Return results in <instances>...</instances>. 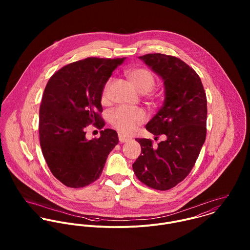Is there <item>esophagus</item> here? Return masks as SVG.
<instances>
[{
    "label": "esophagus",
    "instance_id": "34e87169",
    "mask_svg": "<svg viewBox=\"0 0 250 250\" xmlns=\"http://www.w3.org/2000/svg\"><path fill=\"white\" fill-rule=\"evenodd\" d=\"M119 142L121 143H127L129 140H130V138L129 137H126V136H124V135H119Z\"/></svg>",
    "mask_w": 250,
    "mask_h": 250
}]
</instances>
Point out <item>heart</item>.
<instances>
[{
    "mask_svg": "<svg viewBox=\"0 0 250 250\" xmlns=\"http://www.w3.org/2000/svg\"><path fill=\"white\" fill-rule=\"evenodd\" d=\"M126 76L135 86V88L142 94L148 93L155 85V77L152 72L146 68H132L126 71ZM112 81L108 80L102 91V101L104 103L108 100V93ZM146 118L145 112L141 108H130L120 107L112 111L108 115L109 123L120 133L129 134L133 132L139 125L144 122Z\"/></svg>",
    "mask_w": 250,
    "mask_h": 250,
    "instance_id": "heart-1",
    "label": "heart"
}]
</instances>
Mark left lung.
Instances as JSON below:
<instances>
[{
  "instance_id": "left-lung-1",
  "label": "left lung",
  "mask_w": 250,
  "mask_h": 250,
  "mask_svg": "<svg viewBox=\"0 0 250 250\" xmlns=\"http://www.w3.org/2000/svg\"><path fill=\"white\" fill-rule=\"evenodd\" d=\"M164 83L163 107L145 128L156 139H136L142 154L133 164L136 176L146 186L167 190L192 169L206 139L207 99L197 73L178 58L147 54L139 58Z\"/></svg>"
}]
</instances>
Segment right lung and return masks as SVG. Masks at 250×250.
Here are the masks:
<instances>
[{
    "mask_svg": "<svg viewBox=\"0 0 250 250\" xmlns=\"http://www.w3.org/2000/svg\"><path fill=\"white\" fill-rule=\"evenodd\" d=\"M126 58H87L56 72L47 83L39 108V139L53 175L69 188H83L100 177L109 152L118 143L105 129L88 141L85 127L102 129V91L111 73Z\"/></svg>",
    "mask_w": 250,
    "mask_h": 250,
    "instance_id": "1",
    "label": "right lung"
}]
</instances>
